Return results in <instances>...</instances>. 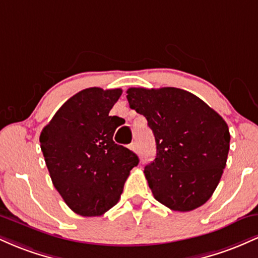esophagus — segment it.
<instances>
[{
  "label": "esophagus",
  "mask_w": 258,
  "mask_h": 258,
  "mask_svg": "<svg viewBox=\"0 0 258 258\" xmlns=\"http://www.w3.org/2000/svg\"><path fill=\"white\" fill-rule=\"evenodd\" d=\"M130 149L133 150V152H135V153H137L138 152L137 143H136V142H133V143H131V146H130Z\"/></svg>",
  "instance_id": "esophagus-1"
}]
</instances>
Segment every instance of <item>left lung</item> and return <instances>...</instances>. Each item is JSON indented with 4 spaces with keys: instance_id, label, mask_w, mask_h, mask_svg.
Here are the masks:
<instances>
[{
    "instance_id": "left-lung-1",
    "label": "left lung",
    "mask_w": 258,
    "mask_h": 258,
    "mask_svg": "<svg viewBox=\"0 0 258 258\" xmlns=\"http://www.w3.org/2000/svg\"><path fill=\"white\" fill-rule=\"evenodd\" d=\"M130 108L143 115L156 142L144 167L152 193L173 211L200 207L214 194L226 167L230 135L226 121L180 88H128Z\"/></svg>"
}]
</instances>
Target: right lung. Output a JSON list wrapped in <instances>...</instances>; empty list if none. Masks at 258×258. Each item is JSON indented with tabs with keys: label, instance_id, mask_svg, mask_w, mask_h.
I'll use <instances>...</instances> for the list:
<instances>
[{
	"label": "right lung",
	"instance_id": "1",
	"mask_svg": "<svg viewBox=\"0 0 258 258\" xmlns=\"http://www.w3.org/2000/svg\"><path fill=\"white\" fill-rule=\"evenodd\" d=\"M122 90L91 87L68 99L40 135L53 185L75 214L100 216L116 205L139 159L112 141L119 126L109 111Z\"/></svg>",
	"mask_w": 258,
	"mask_h": 258
}]
</instances>
